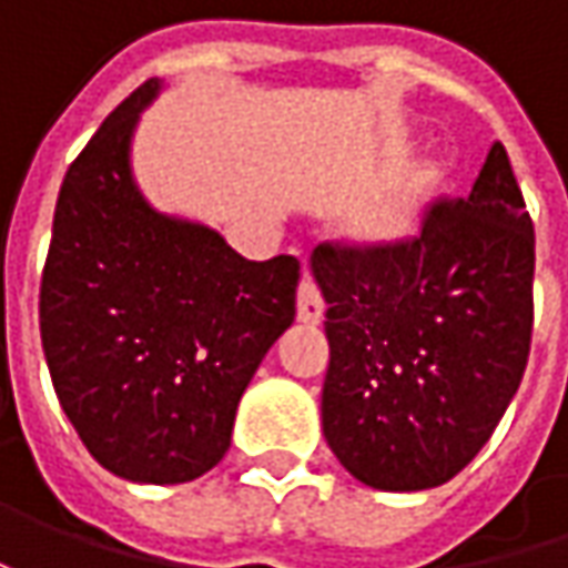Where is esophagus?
I'll return each mask as SVG.
<instances>
[{
  "label": "esophagus",
  "instance_id": "1",
  "mask_svg": "<svg viewBox=\"0 0 568 568\" xmlns=\"http://www.w3.org/2000/svg\"><path fill=\"white\" fill-rule=\"evenodd\" d=\"M325 316V300L322 291L316 287L313 277H303L300 281V291H296V318L306 322V325H316Z\"/></svg>",
  "mask_w": 568,
  "mask_h": 568
}]
</instances>
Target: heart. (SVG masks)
I'll list each match as a JSON object with an SVG mask.
<instances>
[{"instance_id": "heart-1", "label": "heart", "mask_w": 568, "mask_h": 568, "mask_svg": "<svg viewBox=\"0 0 568 568\" xmlns=\"http://www.w3.org/2000/svg\"><path fill=\"white\" fill-rule=\"evenodd\" d=\"M404 217V207H398V211H392V221H402Z\"/></svg>"}]
</instances>
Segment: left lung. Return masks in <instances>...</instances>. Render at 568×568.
Instances as JSON below:
<instances>
[{
  "instance_id": "obj_1",
  "label": "left lung",
  "mask_w": 568,
  "mask_h": 568,
  "mask_svg": "<svg viewBox=\"0 0 568 568\" xmlns=\"http://www.w3.org/2000/svg\"><path fill=\"white\" fill-rule=\"evenodd\" d=\"M332 361L322 433L373 490L452 480L487 446L531 351L535 227L509 154L490 144L465 199L426 207L388 246H316Z\"/></svg>"
}]
</instances>
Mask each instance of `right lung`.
I'll list each match as a JSON object with an SVG mask.
<instances>
[{"instance_id":"add662e5","label":"right lung","mask_w":568,"mask_h":568,"mask_svg":"<svg viewBox=\"0 0 568 568\" xmlns=\"http://www.w3.org/2000/svg\"><path fill=\"white\" fill-rule=\"evenodd\" d=\"M161 88L122 100L69 166L40 281L55 398L100 465L135 484H186L224 458L300 284L294 255L250 262L144 199L132 139Z\"/></svg>"}]
</instances>
